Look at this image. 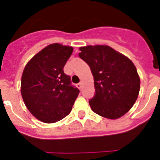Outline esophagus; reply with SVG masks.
Listing matches in <instances>:
<instances>
[{
	"mask_svg": "<svg viewBox=\"0 0 160 160\" xmlns=\"http://www.w3.org/2000/svg\"><path fill=\"white\" fill-rule=\"evenodd\" d=\"M76 86L78 87V88H79V89H81V88H82V82H80V83L77 84Z\"/></svg>",
	"mask_w": 160,
	"mask_h": 160,
	"instance_id": "1",
	"label": "esophagus"
}]
</instances>
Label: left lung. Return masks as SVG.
<instances>
[{
    "mask_svg": "<svg viewBox=\"0 0 160 160\" xmlns=\"http://www.w3.org/2000/svg\"><path fill=\"white\" fill-rule=\"evenodd\" d=\"M79 57L90 67L96 94L89 100L94 113L116 120L133 107L140 90V78L132 61L107 45L79 47Z\"/></svg>",
    "mask_w": 160,
    "mask_h": 160,
    "instance_id": "left-lung-1",
    "label": "left lung"
}]
</instances>
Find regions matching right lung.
<instances>
[{"label": "right lung", "instance_id": "add662e5", "mask_svg": "<svg viewBox=\"0 0 160 160\" xmlns=\"http://www.w3.org/2000/svg\"><path fill=\"white\" fill-rule=\"evenodd\" d=\"M73 47L60 43L47 46L26 64L21 94L27 109L39 121L52 124L70 113L79 90L71 85L64 67Z\"/></svg>", "mask_w": 160, "mask_h": 160}]
</instances>
